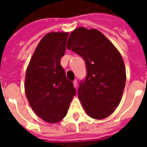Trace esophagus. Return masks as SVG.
Returning a JSON list of instances; mask_svg holds the SVG:
<instances>
[{
  "label": "esophagus",
  "instance_id": "obj_1",
  "mask_svg": "<svg viewBox=\"0 0 147 147\" xmlns=\"http://www.w3.org/2000/svg\"><path fill=\"white\" fill-rule=\"evenodd\" d=\"M73 84H74V87H77V84H78V81L77 80H74L73 81Z\"/></svg>",
  "mask_w": 147,
  "mask_h": 147
}]
</instances>
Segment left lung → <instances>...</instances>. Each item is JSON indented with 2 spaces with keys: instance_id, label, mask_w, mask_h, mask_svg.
Listing matches in <instances>:
<instances>
[{
  "instance_id": "1",
  "label": "left lung",
  "mask_w": 147,
  "mask_h": 147,
  "mask_svg": "<svg viewBox=\"0 0 147 147\" xmlns=\"http://www.w3.org/2000/svg\"><path fill=\"white\" fill-rule=\"evenodd\" d=\"M67 49L84 60L87 76L78 98L90 117L102 119L114 111L125 88V68L115 46L98 30L78 28L70 34Z\"/></svg>"
}]
</instances>
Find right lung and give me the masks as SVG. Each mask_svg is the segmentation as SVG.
Wrapping results in <instances>:
<instances>
[{"label": "right lung", "mask_w": 147, "mask_h": 147, "mask_svg": "<svg viewBox=\"0 0 147 147\" xmlns=\"http://www.w3.org/2000/svg\"><path fill=\"white\" fill-rule=\"evenodd\" d=\"M68 33H49L37 45L27 69L25 93L36 115L49 123L66 117L76 90L60 64Z\"/></svg>", "instance_id": "obj_1"}]
</instances>
